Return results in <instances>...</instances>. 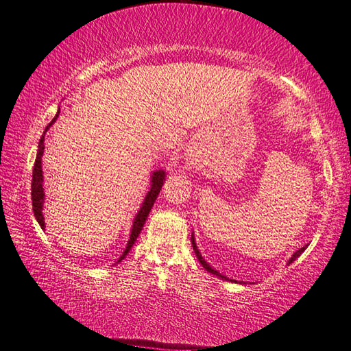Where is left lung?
Segmentation results:
<instances>
[{
	"instance_id": "obj_1",
	"label": "left lung",
	"mask_w": 351,
	"mask_h": 351,
	"mask_svg": "<svg viewBox=\"0 0 351 351\" xmlns=\"http://www.w3.org/2000/svg\"><path fill=\"white\" fill-rule=\"evenodd\" d=\"M191 244H193V250H195V253H196V256H197V259H199V263L200 264H202V267L205 268V270L206 271H210V273H213L214 276H217V278H221V279H225V280H230V279H228L226 278V276H223V274H220L217 270H214V268L210 265V264H208L206 263V261L202 258V255H200V252H199V249H197V245H196V243H195V237H193L191 235ZM306 247H308V245H303V247L302 249H299V250H297L295 253H294V255L293 256H291V259L288 261V264H291V263H293V261H295L297 258H299L300 255H302V253L304 252V250H306ZM234 282V280H232ZM237 282V280H235Z\"/></svg>"
}]
</instances>
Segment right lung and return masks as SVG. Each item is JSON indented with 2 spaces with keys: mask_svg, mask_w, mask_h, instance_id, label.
<instances>
[{
  "mask_svg": "<svg viewBox=\"0 0 351 351\" xmlns=\"http://www.w3.org/2000/svg\"><path fill=\"white\" fill-rule=\"evenodd\" d=\"M58 113H60V110L57 111L56 117L52 119V121L48 123L47 128H45V132H47L49 130V126L56 122V119L58 117ZM45 132L43 136L40 137V141H39V146H37V155H36V161H34V169H33V180H32V202H33V211H34V217L36 220L39 221V225L42 229H45V220H43V214H42V210H43V202H45V193H43V175H42V155H43V149H45ZM164 180H166V173H164V170H156L152 173V180H151V190L147 191V195L145 197V202L143 205H141L140 211L137 213L136 219H134V223H132V229H131V235H130V240H128V244H126V249L125 252L122 253V256L117 259V263H121V261L128 255V252L131 250L132 244L136 243L138 234L141 232V229H143L145 223L147 220V215L149 213H151L152 206H154V202L156 200V197H158L160 195V190L164 184Z\"/></svg>",
  "mask_w": 351,
  "mask_h": 351,
  "instance_id": "1",
  "label": "right lung"
}]
</instances>
